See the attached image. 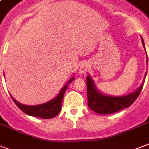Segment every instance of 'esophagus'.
I'll return each instance as SVG.
<instances>
[{
  "label": "esophagus",
  "mask_w": 149,
  "mask_h": 149,
  "mask_svg": "<svg viewBox=\"0 0 149 149\" xmlns=\"http://www.w3.org/2000/svg\"><path fill=\"white\" fill-rule=\"evenodd\" d=\"M80 71H82V70H80Z\"/></svg>",
  "instance_id": "esophagus-1"
}]
</instances>
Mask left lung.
<instances>
[{
	"label": "left lung",
	"mask_w": 149,
	"mask_h": 149,
	"mask_svg": "<svg viewBox=\"0 0 149 149\" xmlns=\"http://www.w3.org/2000/svg\"><path fill=\"white\" fill-rule=\"evenodd\" d=\"M141 42L144 49H146L145 43L142 38H141ZM147 64H148V56H147ZM146 74L147 72H146L144 80L146 79ZM144 80L141 86L132 93L123 96H110L100 92L97 88L95 83L91 78V75H88L86 77L88 107L92 111L100 114L113 113L124 108H127L134 103V100L138 98L141 93L145 83Z\"/></svg>",
	"instance_id": "8db88e82"
}]
</instances>
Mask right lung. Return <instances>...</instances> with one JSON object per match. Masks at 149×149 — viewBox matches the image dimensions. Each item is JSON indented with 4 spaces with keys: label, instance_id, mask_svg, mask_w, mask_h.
<instances>
[{
    "label": "right lung",
    "instance_id": "1",
    "mask_svg": "<svg viewBox=\"0 0 149 149\" xmlns=\"http://www.w3.org/2000/svg\"><path fill=\"white\" fill-rule=\"evenodd\" d=\"M74 77H72L69 79V81L64 85L63 88L61 89L60 92L56 96V97L52 99L51 100L45 102L44 104H38V105H24L19 102H17L12 96L10 95L13 101L17 106V107L22 110L24 113L29 116H33L37 118H41L43 119H49L56 117L58 115L62 109V102H63L64 93H65L66 89H67L69 84L72 81L74 80Z\"/></svg>",
    "mask_w": 149,
    "mask_h": 149
}]
</instances>
